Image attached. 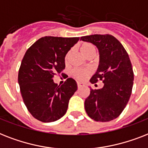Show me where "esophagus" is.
<instances>
[{"label": "esophagus", "instance_id": "1", "mask_svg": "<svg viewBox=\"0 0 148 148\" xmlns=\"http://www.w3.org/2000/svg\"><path fill=\"white\" fill-rule=\"evenodd\" d=\"M77 86H78V88H81V87H83V86H85V84H84L83 82H77Z\"/></svg>", "mask_w": 148, "mask_h": 148}]
</instances>
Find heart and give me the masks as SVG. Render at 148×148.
<instances>
[{"mask_svg":"<svg viewBox=\"0 0 148 148\" xmlns=\"http://www.w3.org/2000/svg\"><path fill=\"white\" fill-rule=\"evenodd\" d=\"M80 51L85 57H87L90 54L95 53V48L92 44H91L89 42H84L83 44H82V46L80 47ZM69 54H70V52H69L66 56V58H65L66 61L68 60L69 57ZM72 74L74 77H75L78 79H84L89 74V71L86 70V69H75L72 72Z\"/></svg>","mask_w":148,"mask_h":148,"instance_id":"obj_1","label":"heart"}]
</instances>
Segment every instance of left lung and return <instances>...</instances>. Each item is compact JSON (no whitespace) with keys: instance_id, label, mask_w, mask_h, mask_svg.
<instances>
[{"instance_id":"8db88e82","label":"left lung","mask_w":148,"mask_h":148,"mask_svg":"<svg viewBox=\"0 0 148 148\" xmlns=\"http://www.w3.org/2000/svg\"><path fill=\"white\" fill-rule=\"evenodd\" d=\"M80 40L92 43L99 50V67L90 82L101 80L104 83L101 88H90L85 101L86 112L95 121H112L123 112L132 95L134 73L128 54L121 42L109 34L82 36Z\"/></svg>"}]
</instances>
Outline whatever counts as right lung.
<instances>
[{
  "label": "right lung",
  "mask_w": 148,
  "mask_h": 148,
  "mask_svg": "<svg viewBox=\"0 0 148 148\" xmlns=\"http://www.w3.org/2000/svg\"><path fill=\"white\" fill-rule=\"evenodd\" d=\"M79 40L44 36L34 42L23 56L18 83L26 107L39 121H57L66 112L77 83L69 78L62 86H57L53 79L56 73L64 69L66 55Z\"/></svg>",
  "instance_id": "add662e5"
}]
</instances>
